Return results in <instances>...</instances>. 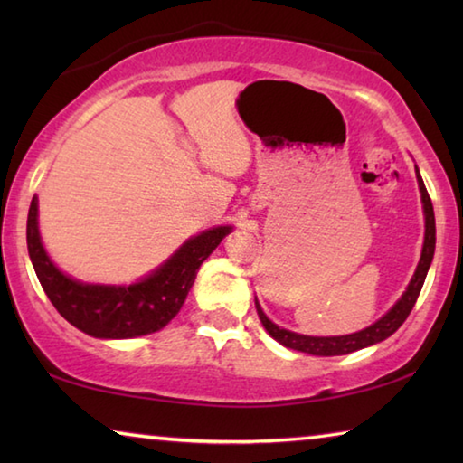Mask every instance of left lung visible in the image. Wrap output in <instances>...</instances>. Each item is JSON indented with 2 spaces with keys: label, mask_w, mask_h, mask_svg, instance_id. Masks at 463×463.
I'll return each instance as SVG.
<instances>
[{
  "label": "left lung",
  "mask_w": 463,
  "mask_h": 463,
  "mask_svg": "<svg viewBox=\"0 0 463 463\" xmlns=\"http://www.w3.org/2000/svg\"><path fill=\"white\" fill-rule=\"evenodd\" d=\"M414 171H417V182H419V190H420V202H422V214H425V241H422V250H420V260L417 269H414L412 278L406 286L404 294L398 298L394 307H392L386 315L382 318L375 320L373 325L362 328V331L351 333V335H339V336H310V335H300L294 331H288V328H281L276 323H271L265 315L261 304L257 302L255 298V308L257 315H260L261 325L265 326L273 339L278 343L284 345V347H289L294 351H302V354H310V355H318V357H333V355H347L354 354V351H359L364 347H370V345L380 343L383 339H388L390 335H394L401 325L406 320V317L411 315V310L417 302V298L420 294V288L425 284L427 271L430 268V261H433L435 255V213H433V203H430V198L427 194L425 182H422L419 167L414 165Z\"/></svg>",
  "instance_id": "left-lung-1"
}]
</instances>
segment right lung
Returning <instances> with one entry per match:
<instances>
[{
    "instance_id": "1",
    "label": "right lung",
    "mask_w": 463,
    "mask_h": 463,
    "mask_svg": "<svg viewBox=\"0 0 463 463\" xmlns=\"http://www.w3.org/2000/svg\"><path fill=\"white\" fill-rule=\"evenodd\" d=\"M231 224L187 239L167 261L132 284H88L62 273L46 253L38 229V198L28 210L26 242L36 278L59 315L96 339H135L161 331L182 310L195 273L221 245Z\"/></svg>"
}]
</instances>
